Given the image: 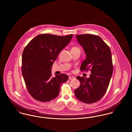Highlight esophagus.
<instances>
[{
    "instance_id": "esophagus-1",
    "label": "esophagus",
    "mask_w": 132,
    "mask_h": 132,
    "mask_svg": "<svg viewBox=\"0 0 132 132\" xmlns=\"http://www.w3.org/2000/svg\"><path fill=\"white\" fill-rule=\"evenodd\" d=\"M75 77L74 76H70L69 77V80H73V79H75Z\"/></svg>"
}]
</instances>
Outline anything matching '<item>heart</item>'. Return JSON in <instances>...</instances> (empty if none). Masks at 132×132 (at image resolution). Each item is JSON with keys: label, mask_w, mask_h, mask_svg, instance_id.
<instances>
[{"label": "heart", "mask_w": 132, "mask_h": 132, "mask_svg": "<svg viewBox=\"0 0 132 132\" xmlns=\"http://www.w3.org/2000/svg\"><path fill=\"white\" fill-rule=\"evenodd\" d=\"M77 49H79V48H78L77 47H73L72 48L71 50H77Z\"/></svg>", "instance_id": "b5f03b06"}]
</instances>
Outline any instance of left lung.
Returning <instances> with one entry per match:
<instances>
[{
	"label": "left lung",
	"mask_w": 132,
	"mask_h": 132,
	"mask_svg": "<svg viewBox=\"0 0 132 132\" xmlns=\"http://www.w3.org/2000/svg\"><path fill=\"white\" fill-rule=\"evenodd\" d=\"M76 37L86 54L80 70H90L91 74L87 78L77 77L80 85L74 92L80 101L92 104L104 95L109 86L113 71L111 52L109 47L99 36L85 34L76 35Z\"/></svg>",
	"instance_id": "obj_1"
}]
</instances>
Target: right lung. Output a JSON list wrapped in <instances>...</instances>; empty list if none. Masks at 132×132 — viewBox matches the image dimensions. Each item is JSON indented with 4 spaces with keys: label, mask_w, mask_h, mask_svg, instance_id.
Wrapping results in <instances>:
<instances>
[{
    "label": "right lung",
    "mask_w": 132,
    "mask_h": 132,
    "mask_svg": "<svg viewBox=\"0 0 132 132\" xmlns=\"http://www.w3.org/2000/svg\"><path fill=\"white\" fill-rule=\"evenodd\" d=\"M73 37L39 35L24 48L22 74L29 93L36 100L45 102L55 98L61 84L68 80L69 76L64 74L52 77L51 67Z\"/></svg>",
    "instance_id": "1"
}]
</instances>
